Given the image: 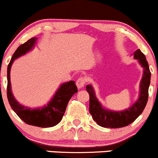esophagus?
<instances>
[{"instance_id":"34e87169","label":"esophagus","mask_w":158,"mask_h":158,"mask_svg":"<svg viewBox=\"0 0 158 158\" xmlns=\"http://www.w3.org/2000/svg\"><path fill=\"white\" fill-rule=\"evenodd\" d=\"M85 82H86V79L85 77H79L76 80V85L79 89H82L85 84Z\"/></svg>"}]
</instances>
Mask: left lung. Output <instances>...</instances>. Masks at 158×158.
Masks as SVG:
<instances>
[{
    "mask_svg": "<svg viewBox=\"0 0 158 158\" xmlns=\"http://www.w3.org/2000/svg\"><path fill=\"white\" fill-rule=\"evenodd\" d=\"M134 55V57L138 59L144 69L140 82V97L129 109L121 112L104 110L95 96L92 85H86V91L89 95V113L96 123L102 127L120 128L128 126L141 114L146 106L148 100V89L151 82V72L144 54L140 49H137Z\"/></svg>",
    "mask_w": 158,
    "mask_h": 158,
    "instance_id": "8db88e82",
    "label": "left lung"
}]
</instances>
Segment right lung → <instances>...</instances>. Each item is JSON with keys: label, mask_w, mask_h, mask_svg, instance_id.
<instances>
[{"label": "right lung", "mask_w": 158, "mask_h": 158, "mask_svg": "<svg viewBox=\"0 0 158 158\" xmlns=\"http://www.w3.org/2000/svg\"><path fill=\"white\" fill-rule=\"evenodd\" d=\"M37 39V38H31L20 45L14 53L7 66V96L12 110L24 123L39 127H52L56 126L62 120L69 101L73 94L78 92L77 86L74 81H69L66 83L62 84L46 106L34 110H31L30 108L18 103L14 98L10 89V71L14 60L31 50Z\"/></svg>", "instance_id": "right-lung-1"}]
</instances>
